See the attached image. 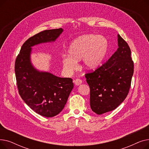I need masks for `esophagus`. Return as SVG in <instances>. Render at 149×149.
I'll list each match as a JSON object with an SVG mask.
<instances>
[{
  "label": "esophagus",
  "instance_id": "esophagus-1",
  "mask_svg": "<svg viewBox=\"0 0 149 149\" xmlns=\"http://www.w3.org/2000/svg\"><path fill=\"white\" fill-rule=\"evenodd\" d=\"M74 82L75 85L79 86V85H80L82 83V80H80V79H76V80H75L74 81Z\"/></svg>",
  "mask_w": 149,
  "mask_h": 149
}]
</instances>
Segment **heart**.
<instances>
[{
  "instance_id": "obj_1",
  "label": "heart",
  "mask_w": 149,
  "mask_h": 149,
  "mask_svg": "<svg viewBox=\"0 0 149 149\" xmlns=\"http://www.w3.org/2000/svg\"><path fill=\"white\" fill-rule=\"evenodd\" d=\"M108 42L102 36L84 34L77 37L70 44L68 55L62 57L65 72L72 74L77 68V61L81 59L84 68L93 69L98 67L107 54Z\"/></svg>"
}]
</instances>
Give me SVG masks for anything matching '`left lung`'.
<instances>
[{
    "instance_id": "obj_1",
    "label": "left lung",
    "mask_w": 149,
    "mask_h": 149,
    "mask_svg": "<svg viewBox=\"0 0 149 149\" xmlns=\"http://www.w3.org/2000/svg\"><path fill=\"white\" fill-rule=\"evenodd\" d=\"M116 51L94 72L85 75L90 88V105L98 115L112 111L126 98L134 74L128 44L118 34Z\"/></svg>"
}]
</instances>
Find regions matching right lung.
I'll return each mask as SVG.
<instances>
[{"label":"right lung","mask_w":149,"mask_h":149,"mask_svg":"<svg viewBox=\"0 0 149 149\" xmlns=\"http://www.w3.org/2000/svg\"><path fill=\"white\" fill-rule=\"evenodd\" d=\"M62 28L45 30L30 37L23 44L15 62L19 93L25 103L37 113L53 117L63 109L74 88L72 79L40 71L31 61L32 47L51 43L63 33Z\"/></svg>","instance_id":"obj_1"}]
</instances>
